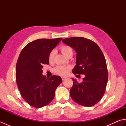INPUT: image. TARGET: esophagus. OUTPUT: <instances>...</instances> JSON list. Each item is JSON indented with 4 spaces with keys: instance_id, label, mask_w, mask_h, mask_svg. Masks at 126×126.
I'll return each mask as SVG.
<instances>
[{
    "instance_id": "1",
    "label": "esophagus",
    "mask_w": 126,
    "mask_h": 126,
    "mask_svg": "<svg viewBox=\"0 0 126 126\" xmlns=\"http://www.w3.org/2000/svg\"><path fill=\"white\" fill-rule=\"evenodd\" d=\"M62 79L63 81H64V80L66 79V78H65V77H62Z\"/></svg>"
}]
</instances>
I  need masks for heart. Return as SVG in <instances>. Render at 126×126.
Instances as JSON below:
<instances>
[{
  "mask_svg": "<svg viewBox=\"0 0 126 126\" xmlns=\"http://www.w3.org/2000/svg\"><path fill=\"white\" fill-rule=\"evenodd\" d=\"M61 50L62 52L63 53V54L66 56L71 51H72V49L69 46L67 45H63L62 47H61ZM54 56H55V51L52 50L51 51L49 55V61L50 62L53 61V58H54ZM70 70V68L69 66H56V68L53 69V72L57 75H60L62 76H65L67 75L69 73V71Z\"/></svg>",
  "mask_w": 126,
  "mask_h": 126,
  "instance_id": "1",
  "label": "heart"
}]
</instances>
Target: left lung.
Masks as SVG:
<instances>
[{
  "label": "left lung",
  "mask_w": 126,
  "mask_h": 126,
  "mask_svg": "<svg viewBox=\"0 0 126 126\" xmlns=\"http://www.w3.org/2000/svg\"><path fill=\"white\" fill-rule=\"evenodd\" d=\"M62 41L77 53L76 65L72 72L85 76L81 83L72 78V99L85 107L95 105L103 97L108 82L107 67L102 52L94 42L84 37H71Z\"/></svg>",
  "instance_id": "8db88e82"
}]
</instances>
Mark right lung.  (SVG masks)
<instances>
[{
    "label": "right lung",
    "instance_id": "right-lung-1",
    "mask_svg": "<svg viewBox=\"0 0 126 126\" xmlns=\"http://www.w3.org/2000/svg\"><path fill=\"white\" fill-rule=\"evenodd\" d=\"M62 38L39 39L29 43L23 48L18 59L16 79L20 95L34 108L47 106L52 101L61 77L53 75L49 78L42 75L43 65L49 64L50 52Z\"/></svg>",
    "mask_w": 126,
    "mask_h": 126
}]
</instances>
